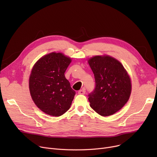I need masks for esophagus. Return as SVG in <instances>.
Returning <instances> with one entry per match:
<instances>
[{
  "instance_id": "obj_1",
  "label": "esophagus",
  "mask_w": 157,
  "mask_h": 157,
  "mask_svg": "<svg viewBox=\"0 0 157 157\" xmlns=\"http://www.w3.org/2000/svg\"><path fill=\"white\" fill-rule=\"evenodd\" d=\"M85 92H86L85 90L83 89V88L80 90H79V91H78V94H79V95H84V94H85Z\"/></svg>"
}]
</instances>
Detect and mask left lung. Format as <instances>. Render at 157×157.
I'll list each match as a JSON object with an SVG mask.
<instances>
[{
  "label": "left lung",
  "instance_id": "1",
  "mask_svg": "<svg viewBox=\"0 0 157 157\" xmlns=\"http://www.w3.org/2000/svg\"><path fill=\"white\" fill-rule=\"evenodd\" d=\"M95 81L88 95L90 105L98 114L107 117L121 109L131 93V81L121 63L109 56H95L88 60Z\"/></svg>",
  "mask_w": 157,
  "mask_h": 157
}]
</instances>
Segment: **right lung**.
<instances>
[{
	"instance_id": "obj_1",
	"label": "right lung",
	"mask_w": 157,
	"mask_h": 157,
	"mask_svg": "<svg viewBox=\"0 0 157 157\" xmlns=\"http://www.w3.org/2000/svg\"><path fill=\"white\" fill-rule=\"evenodd\" d=\"M70 58L60 53H51L34 65L29 78L32 100L44 113L59 117L69 109L76 92L64 73Z\"/></svg>"
}]
</instances>
